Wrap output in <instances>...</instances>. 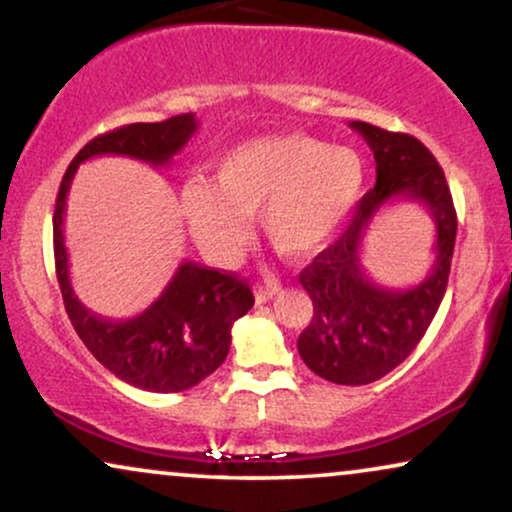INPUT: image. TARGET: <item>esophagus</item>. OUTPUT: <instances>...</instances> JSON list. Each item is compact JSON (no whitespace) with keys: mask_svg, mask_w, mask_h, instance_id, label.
I'll return each instance as SVG.
<instances>
[{"mask_svg":"<svg viewBox=\"0 0 512 512\" xmlns=\"http://www.w3.org/2000/svg\"><path fill=\"white\" fill-rule=\"evenodd\" d=\"M277 291H279V284L277 282H268V284L256 286V303L258 305L268 303V300H272V298L277 296Z\"/></svg>","mask_w":512,"mask_h":512,"instance_id":"1","label":"esophagus"}]
</instances>
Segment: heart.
I'll return each mask as SVG.
<instances>
[{"mask_svg": "<svg viewBox=\"0 0 512 512\" xmlns=\"http://www.w3.org/2000/svg\"><path fill=\"white\" fill-rule=\"evenodd\" d=\"M366 184L349 146L305 135H265L233 146L212 167V184L181 188V214L209 261L230 263L249 237V216L279 254H317L345 226Z\"/></svg>", "mask_w": 512, "mask_h": 512, "instance_id": "1", "label": "heart"}]
</instances>
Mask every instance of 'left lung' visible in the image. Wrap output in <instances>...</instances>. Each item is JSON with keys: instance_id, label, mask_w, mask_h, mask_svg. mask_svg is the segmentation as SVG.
I'll return each instance as SVG.
<instances>
[{"instance_id": "1", "label": "left lung", "mask_w": 512, "mask_h": 512, "mask_svg": "<svg viewBox=\"0 0 512 512\" xmlns=\"http://www.w3.org/2000/svg\"><path fill=\"white\" fill-rule=\"evenodd\" d=\"M373 149L377 181L359 200L352 221L331 247L300 272L314 314L300 333L298 354L335 384H370L408 359L445 296L457 240V212L443 167L417 137L377 125L349 123ZM417 199L437 223V261L412 290H387L368 280L360 242L372 216L391 199Z\"/></svg>"}]
</instances>
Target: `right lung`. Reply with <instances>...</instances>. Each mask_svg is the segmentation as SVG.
I'll use <instances>...</instances> for the list:
<instances>
[{
    "label": "right lung",
    "mask_w": 512,
    "mask_h": 512,
    "mask_svg": "<svg viewBox=\"0 0 512 512\" xmlns=\"http://www.w3.org/2000/svg\"><path fill=\"white\" fill-rule=\"evenodd\" d=\"M198 130L193 114L160 123H132L90 139L62 177L53 214L55 272L65 310L90 354L118 380L156 394H177L195 387L226 361L230 328L254 307V293L244 279L184 261L170 284L142 314L107 319L90 312L69 282L65 247V207L72 179L83 160L128 156L165 167Z\"/></svg>",
    "instance_id": "right-lung-1"
}]
</instances>
